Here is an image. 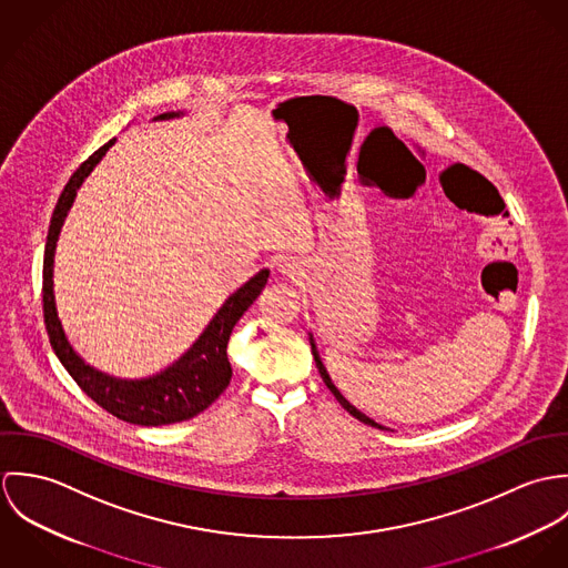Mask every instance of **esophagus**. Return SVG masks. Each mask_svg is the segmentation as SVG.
I'll return each instance as SVG.
<instances>
[{"label": "esophagus", "instance_id": "34e87169", "mask_svg": "<svg viewBox=\"0 0 568 568\" xmlns=\"http://www.w3.org/2000/svg\"><path fill=\"white\" fill-rule=\"evenodd\" d=\"M280 271L282 273H291L293 271V264L288 260H280Z\"/></svg>", "mask_w": 568, "mask_h": 568}]
</instances>
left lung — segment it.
<instances>
[{
  "instance_id": "obj_1",
  "label": "left lung",
  "mask_w": 568,
  "mask_h": 568,
  "mask_svg": "<svg viewBox=\"0 0 568 568\" xmlns=\"http://www.w3.org/2000/svg\"><path fill=\"white\" fill-rule=\"evenodd\" d=\"M311 347H313V356H315V363H317V369H320V374H322V378H324L325 387L334 394V398L338 400V405L343 406L349 415H354L356 419H361V422H365V424H369V426H376V428H385V426H381L378 422H374L372 417H367V415H363L356 406L349 405L343 396H341V392L334 387V383H332V378L327 376V372H325L324 363H322V358H320V352H317V345H315V341H313V334H311Z\"/></svg>"
}]
</instances>
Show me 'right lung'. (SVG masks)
<instances>
[{
  "mask_svg": "<svg viewBox=\"0 0 568 568\" xmlns=\"http://www.w3.org/2000/svg\"><path fill=\"white\" fill-rule=\"evenodd\" d=\"M179 115L181 111L176 113L170 111V113L158 115L155 120H170ZM113 144L115 140H109L87 162L81 163V168L72 174V179L68 181L54 207L48 243H45V255H43V320H45V329H48L54 354L59 356L63 367L70 372V376L77 381V385L95 405L102 406L104 410H109L111 415L129 424L163 426V424H174V422H183L199 415L227 389L232 381V365L227 358V343H230L232 329L243 317L244 311L262 293L268 280V268H262L260 273H255L234 295H230L227 302L214 315V320L203 329V334L192 343V347L160 374L140 378V381H124L87 365L70 345L57 313L54 280H52L54 251H57L61 227L77 199L82 181L95 168V163L106 155V151Z\"/></svg>",
  "mask_w": 568,
  "mask_h": 568,
  "instance_id": "right-lung-1",
  "label": "right lung"
}]
</instances>
